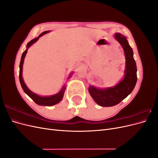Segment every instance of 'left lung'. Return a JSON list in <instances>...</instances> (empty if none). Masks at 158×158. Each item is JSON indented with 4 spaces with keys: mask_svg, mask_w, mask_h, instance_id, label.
Listing matches in <instances>:
<instances>
[{
    "mask_svg": "<svg viewBox=\"0 0 158 158\" xmlns=\"http://www.w3.org/2000/svg\"><path fill=\"white\" fill-rule=\"evenodd\" d=\"M114 38L123 48L125 55V76L116 85L105 89H99L93 85L88 88L89 94L99 106L112 107L126 98L135 88L137 82V69L133 57V51L127 37L121 33H116Z\"/></svg>",
    "mask_w": 158,
    "mask_h": 158,
    "instance_id": "left-lung-1",
    "label": "left lung"
}]
</instances>
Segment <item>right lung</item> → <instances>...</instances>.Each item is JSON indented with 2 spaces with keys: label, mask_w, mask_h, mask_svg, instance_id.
Here are the masks:
<instances>
[{
  "label": "right lung",
  "mask_w": 158,
  "mask_h": 158,
  "mask_svg": "<svg viewBox=\"0 0 158 158\" xmlns=\"http://www.w3.org/2000/svg\"><path fill=\"white\" fill-rule=\"evenodd\" d=\"M49 31H45L44 32L41 33V34L37 37L31 40L27 44V49L24 51V52H23L22 57H21V60H20V73H19V79H20V82L21 86H22L23 90L24 91V92L30 98H31L33 100V102H34L35 103H37V105H40V106H54V105L60 102L63 98L66 86H63V88H62V89L58 94L52 95H50V96H40V95H38L37 94L32 92L31 90H30L29 88L26 86V85L24 83V82H23V80L22 78V67H23V60H24V58H25L27 52V50H28V49H29V47H30L31 46V45H33L34 43H35L38 40H39V38L40 37H41L42 35H44V34H45V33H48ZM72 74L73 73H71V74ZM70 77L71 76H69V78H70Z\"/></svg>",
  "instance_id": "add662e5"
}]
</instances>
